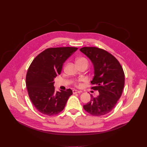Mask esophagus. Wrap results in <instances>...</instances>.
<instances>
[{
  "mask_svg": "<svg viewBox=\"0 0 147 147\" xmlns=\"http://www.w3.org/2000/svg\"><path fill=\"white\" fill-rule=\"evenodd\" d=\"M81 91H77L76 90H73V94H77V93H81Z\"/></svg>",
  "mask_w": 147,
  "mask_h": 147,
  "instance_id": "1",
  "label": "esophagus"
}]
</instances>
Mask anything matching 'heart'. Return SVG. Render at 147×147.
<instances>
[{
  "mask_svg": "<svg viewBox=\"0 0 147 147\" xmlns=\"http://www.w3.org/2000/svg\"><path fill=\"white\" fill-rule=\"evenodd\" d=\"M76 63H77V65L80 64V63H88V61H87V60L86 58H84V57H78V58L77 59V60H76ZM76 86L77 87H79L81 86V84H80V83H76Z\"/></svg>",
  "mask_w": 147,
  "mask_h": 147,
  "instance_id": "obj_1",
  "label": "heart"
}]
</instances>
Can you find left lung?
I'll use <instances>...</instances> for the list:
<instances>
[{"label":"left lung","instance_id":"1","mask_svg":"<svg viewBox=\"0 0 147 147\" xmlns=\"http://www.w3.org/2000/svg\"><path fill=\"white\" fill-rule=\"evenodd\" d=\"M80 51L92 61L94 77L91 89L98 91L99 95L94 97L83 106L92 116L107 115L115 108L124 86V73L117 59L107 51L97 47H83Z\"/></svg>","mask_w":147,"mask_h":147}]
</instances>
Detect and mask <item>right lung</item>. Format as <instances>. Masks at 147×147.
Wrapping results in <instances>:
<instances>
[{
    "label": "right lung",
    "instance_id": "right-lung-1",
    "mask_svg": "<svg viewBox=\"0 0 147 147\" xmlns=\"http://www.w3.org/2000/svg\"><path fill=\"white\" fill-rule=\"evenodd\" d=\"M77 49L75 47L48 48L31 63L26 75L28 94L35 108L42 114L53 116L59 113L72 95L71 89L56 92L54 78L60 74L65 61Z\"/></svg>",
    "mask_w": 147,
    "mask_h": 147
}]
</instances>
